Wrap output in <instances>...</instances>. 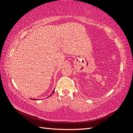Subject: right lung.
<instances>
[{"mask_svg": "<svg viewBox=\"0 0 133 133\" xmlns=\"http://www.w3.org/2000/svg\"><path fill=\"white\" fill-rule=\"evenodd\" d=\"M54 91H55V89H54V90H53V91H52V93H51V94H52L53 93V92H54ZM51 95H50V96H51ZM31 100H36V99H35V98H34V99H33V98H32V99H31Z\"/></svg>", "mask_w": 133, "mask_h": 133, "instance_id": "obj_1", "label": "right lung"}]
</instances>
